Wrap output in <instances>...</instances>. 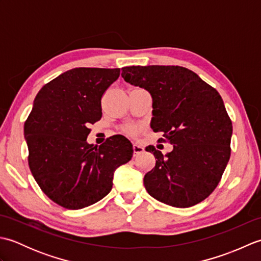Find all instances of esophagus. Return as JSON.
<instances>
[{
  "instance_id": "obj_1",
  "label": "esophagus",
  "mask_w": 261,
  "mask_h": 261,
  "mask_svg": "<svg viewBox=\"0 0 261 261\" xmlns=\"http://www.w3.org/2000/svg\"><path fill=\"white\" fill-rule=\"evenodd\" d=\"M145 151V148H143L141 145H139V143H134V153L135 156H137V154H139L141 152Z\"/></svg>"
}]
</instances>
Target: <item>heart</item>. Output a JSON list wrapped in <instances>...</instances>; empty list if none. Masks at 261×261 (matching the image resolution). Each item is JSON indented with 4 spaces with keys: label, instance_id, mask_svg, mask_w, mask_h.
Here are the masks:
<instances>
[{
    "label": "heart",
    "instance_id": "b5f03b06",
    "mask_svg": "<svg viewBox=\"0 0 261 261\" xmlns=\"http://www.w3.org/2000/svg\"><path fill=\"white\" fill-rule=\"evenodd\" d=\"M129 132H131V134H135V132L137 131V127H135V126H131V127H129Z\"/></svg>",
    "mask_w": 261,
    "mask_h": 261
}]
</instances>
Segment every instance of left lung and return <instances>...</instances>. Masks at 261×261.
<instances>
[{
	"label": "left lung",
	"instance_id": "8db88e82",
	"mask_svg": "<svg viewBox=\"0 0 261 261\" xmlns=\"http://www.w3.org/2000/svg\"><path fill=\"white\" fill-rule=\"evenodd\" d=\"M122 77L150 93L151 129L174 145L166 154L146 148L157 159L143 178L149 195L174 207L202 202L218 186L231 154L232 122L222 97L180 66H130Z\"/></svg>",
	"mask_w": 261,
	"mask_h": 261
}]
</instances>
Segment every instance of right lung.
<instances>
[{
    "instance_id": "1",
    "label": "right lung",
    "mask_w": 261,
    "mask_h": 261,
    "mask_svg": "<svg viewBox=\"0 0 261 261\" xmlns=\"http://www.w3.org/2000/svg\"><path fill=\"white\" fill-rule=\"evenodd\" d=\"M120 68L80 67L43 86L24 123L29 167L38 185L60 206L80 210L112 190L115 169L132 158V143L113 136L101 146L86 141L102 116L101 98Z\"/></svg>"
}]
</instances>
